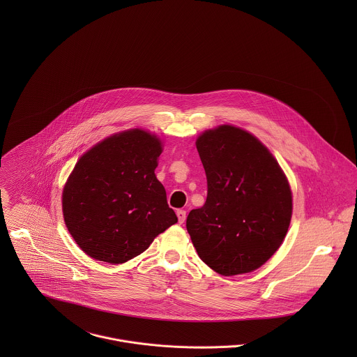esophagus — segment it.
Returning a JSON list of instances; mask_svg holds the SVG:
<instances>
[{"label": "esophagus", "mask_w": 357, "mask_h": 357, "mask_svg": "<svg viewBox=\"0 0 357 357\" xmlns=\"http://www.w3.org/2000/svg\"><path fill=\"white\" fill-rule=\"evenodd\" d=\"M176 214H177L178 222H180V224H183V222L185 221V217H187V213H185V210H181V208H180V210H177V211H176Z\"/></svg>", "instance_id": "34e87169"}]
</instances>
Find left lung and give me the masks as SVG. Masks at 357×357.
<instances>
[{"mask_svg": "<svg viewBox=\"0 0 357 357\" xmlns=\"http://www.w3.org/2000/svg\"><path fill=\"white\" fill-rule=\"evenodd\" d=\"M207 198L187 217L206 265L224 276L253 272L280 248L293 198L278 160L252 133L221 125L197 140Z\"/></svg>", "mask_w": 357, "mask_h": 357, "instance_id": "obj_1", "label": "left lung"}]
</instances>
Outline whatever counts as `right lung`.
Wrapping results in <instances>:
<instances>
[{
    "label": "right lung",
    "instance_id": "obj_1",
    "mask_svg": "<svg viewBox=\"0 0 357 357\" xmlns=\"http://www.w3.org/2000/svg\"><path fill=\"white\" fill-rule=\"evenodd\" d=\"M160 140L132 129L96 144L63 190V215L77 245L98 261L123 264L177 222L155 169Z\"/></svg>",
    "mask_w": 357,
    "mask_h": 357
}]
</instances>
